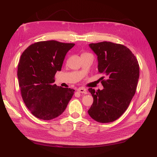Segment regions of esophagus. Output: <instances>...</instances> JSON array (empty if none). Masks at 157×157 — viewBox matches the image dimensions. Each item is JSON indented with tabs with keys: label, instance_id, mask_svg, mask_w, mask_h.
<instances>
[{
	"label": "esophagus",
	"instance_id": "esophagus-1",
	"mask_svg": "<svg viewBox=\"0 0 157 157\" xmlns=\"http://www.w3.org/2000/svg\"><path fill=\"white\" fill-rule=\"evenodd\" d=\"M77 90L80 93H82V94H88L87 90L85 89V88H80Z\"/></svg>",
	"mask_w": 157,
	"mask_h": 157
}]
</instances>
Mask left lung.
I'll use <instances>...</instances> for the list:
<instances>
[{
	"mask_svg": "<svg viewBox=\"0 0 157 157\" xmlns=\"http://www.w3.org/2000/svg\"><path fill=\"white\" fill-rule=\"evenodd\" d=\"M89 46L98 56L99 73L106 79L101 77L102 90L88 89L94 101L88 113L97 122H113L126 111L136 93L140 77L138 61L122 44L104 41Z\"/></svg>",
	"mask_w": 157,
	"mask_h": 157,
	"instance_id": "obj_1",
	"label": "left lung"
}]
</instances>
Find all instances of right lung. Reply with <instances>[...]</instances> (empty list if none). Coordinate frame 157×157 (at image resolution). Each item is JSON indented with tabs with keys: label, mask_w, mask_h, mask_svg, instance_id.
I'll return each instance as SVG.
<instances>
[{
	"label": "right lung",
	"mask_w": 157,
	"mask_h": 157,
	"mask_svg": "<svg viewBox=\"0 0 157 157\" xmlns=\"http://www.w3.org/2000/svg\"><path fill=\"white\" fill-rule=\"evenodd\" d=\"M74 43L47 40L31 44L23 52L17 67L21 97L33 115L50 121L63 113L75 90L57 86L54 77L61 71Z\"/></svg>",
	"instance_id": "add662e5"
}]
</instances>
